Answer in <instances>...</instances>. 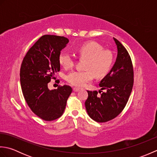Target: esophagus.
<instances>
[{
  "instance_id": "1",
  "label": "esophagus",
  "mask_w": 157,
  "mask_h": 157,
  "mask_svg": "<svg viewBox=\"0 0 157 157\" xmlns=\"http://www.w3.org/2000/svg\"><path fill=\"white\" fill-rule=\"evenodd\" d=\"M73 92H78L79 90V88H73Z\"/></svg>"
}]
</instances>
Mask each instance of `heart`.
<instances>
[{"instance_id": "heart-1", "label": "heart", "mask_w": 157, "mask_h": 157, "mask_svg": "<svg viewBox=\"0 0 157 157\" xmlns=\"http://www.w3.org/2000/svg\"><path fill=\"white\" fill-rule=\"evenodd\" d=\"M80 59H86L84 71H73L69 73L66 79L70 84L78 88L84 87L94 78L106 75L112 65L113 56L111 51L96 42H89L82 44L77 51ZM59 61L63 68L69 69L75 65V59L69 53L62 52Z\"/></svg>"}]
</instances>
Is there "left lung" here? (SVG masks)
Returning <instances> with one entry per match:
<instances>
[{"label":"left lung","mask_w":157,"mask_h":157,"mask_svg":"<svg viewBox=\"0 0 157 157\" xmlns=\"http://www.w3.org/2000/svg\"><path fill=\"white\" fill-rule=\"evenodd\" d=\"M117 48L114 65L99 84L106 92L98 96L97 91H88L85 102L90 117L98 123H105L117 117L128 102L134 85V69L132 59L126 48L113 38Z\"/></svg>","instance_id":"obj_1"}]
</instances>
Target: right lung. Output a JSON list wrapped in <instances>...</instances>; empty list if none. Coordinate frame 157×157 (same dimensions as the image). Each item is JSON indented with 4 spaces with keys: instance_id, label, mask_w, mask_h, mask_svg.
<instances>
[{
    "instance_id": "1",
    "label": "right lung",
    "mask_w": 157,
    "mask_h": 157,
    "mask_svg": "<svg viewBox=\"0 0 157 157\" xmlns=\"http://www.w3.org/2000/svg\"><path fill=\"white\" fill-rule=\"evenodd\" d=\"M69 40L63 36L44 35L29 49L20 69L23 95L32 111L44 121L59 118L72 92L69 86L50 90L48 84L60 71L59 56Z\"/></svg>"
}]
</instances>
